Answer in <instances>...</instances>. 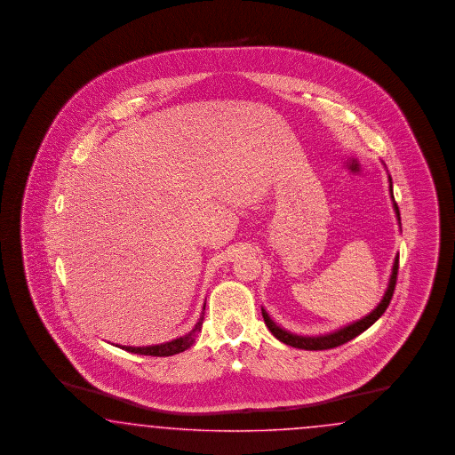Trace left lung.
<instances>
[{
	"mask_svg": "<svg viewBox=\"0 0 455 455\" xmlns=\"http://www.w3.org/2000/svg\"><path fill=\"white\" fill-rule=\"evenodd\" d=\"M388 193H390L392 207H394V212H395V219H397V223H399L400 230H402V227H400L399 207H397V204L394 200V188H392L390 175H388ZM397 272H399V253L395 255L394 263H392V272H390V278H388L386 291L382 295V300L377 303V307L373 308L371 314H367L365 317L358 318L355 322H350V323H347V325L340 327V329H335V331H327V333H322V335H299V333H293V331H285L283 327H280L262 307L265 325L268 327V331H272L274 337L278 339L280 342L290 345V347H295V348H302V350H327V348H333V347L347 344L348 340L355 339L362 331H365L369 327H372L373 323L384 315L388 303L392 300V295H394L395 282H397Z\"/></svg>",
	"mask_w": 455,
	"mask_h": 455,
	"instance_id": "left-lung-1",
	"label": "left lung"
}]
</instances>
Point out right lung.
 Wrapping results in <instances>:
<instances>
[{
	"instance_id": "obj_1",
	"label": "right lung",
	"mask_w": 455,
	"mask_h": 455,
	"mask_svg": "<svg viewBox=\"0 0 455 455\" xmlns=\"http://www.w3.org/2000/svg\"><path fill=\"white\" fill-rule=\"evenodd\" d=\"M204 315H205V303L202 307V312H200V317L196 320L195 327L188 333L177 337L173 340H168L164 344L156 345H145V347H132V345H118V348L126 350V352H132V354H138V355H152V357H170V355H175L180 352H185L187 348H190L196 337H198V331H202V323H204Z\"/></svg>"
}]
</instances>
